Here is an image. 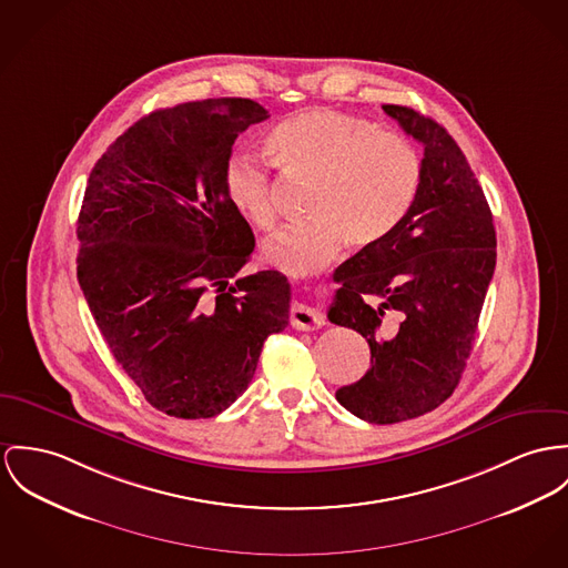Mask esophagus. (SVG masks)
Returning <instances> with one entry per match:
<instances>
[{
    "label": "esophagus",
    "mask_w": 568,
    "mask_h": 568,
    "mask_svg": "<svg viewBox=\"0 0 568 568\" xmlns=\"http://www.w3.org/2000/svg\"><path fill=\"white\" fill-rule=\"evenodd\" d=\"M290 322L298 331H315L324 324V315L313 306L294 303L290 308Z\"/></svg>",
    "instance_id": "1"
}]
</instances>
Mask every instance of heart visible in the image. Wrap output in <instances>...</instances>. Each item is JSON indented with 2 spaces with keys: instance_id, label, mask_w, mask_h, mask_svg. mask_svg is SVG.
Returning <instances> with one entry per match:
<instances>
[{
  "instance_id": "obj_1",
  "label": "heart",
  "mask_w": 568,
  "mask_h": 568,
  "mask_svg": "<svg viewBox=\"0 0 568 568\" xmlns=\"http://www.w3.org/2000/svg\"><path fill=\"white\" fill-rule=\"evenodd\" d=\"M265 151L283 175L311 179L308 219L283 226L263 246L265 262L290 274L322 267L344 244L361 251L385 242L413 207L422 183L419 155L406 138L328 108L276 123L265 135ZM222 185L255 229L274 226L276 203L262 162L233 153Z\"/></svg>"
}]
</instances>
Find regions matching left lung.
Here are the masks:
<instances>
[{"label":"left lung","instance_id":"8db88e82","mask_svg":"<svg viewBox=\"0 0 568 568\" xmlns=\"http://www.w3.org/2000/svg\"><path fill=\"white\" fill-rule=\"evenodd\" d=\"M424 144L422 183L392 235L342 263L328 320L361 333L372 367L337 402L369 424L415 419L463 376L495 272L493 214L467 158L437 121L383 105Z\"/></svg>","mask_w":568,"mask_h":568}]
</instances>
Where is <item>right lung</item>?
I'll use <instances>...</instances> for the list:
<instances>
[{
    "label": "right lung",
    "instance_id": "add662e5",
    "mask_svg": "<svg viewBox=\"0 0 568 568\" xmlns=\"http://www.w3.org/2000/svg\"><path fill=\"white\" fill-rule=\"evenodd\" d=\"M267 116L240 97L155 110L88 176L80 287L116 363L171 417L229 408L290 322L287 276L240 274L255 235L222 185L235 138Z\"/></svg>",
    "mask_w": 568,
    "mask_h": 568
}]
</instances>
